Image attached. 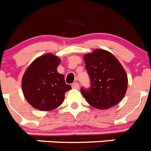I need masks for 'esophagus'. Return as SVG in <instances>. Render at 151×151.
Returning <instances> with one entry per match:
<instances>
[{"label":"esophagus","mask_w":151,"mask_h":151,"mask_svg":"<svg viewBox=\"0 0 151 151\" xmlns=\"http://www.w3.org/2000/svg\"><path fill=\"white\" fill-rule=\"evenodd\" d=\"M72 87L74 89H78L79 88V84H78V82H75V83H73V85H72Z\"/></svg>","instance_id":"esophagus-1"}]
</instances>
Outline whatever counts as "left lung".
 <instances>
[{
    "label": "left lung",
    "mask_w": 151,
    "mask_h": 151,
    "mask_svg": "<svg viewBox=\"0 0 151 151\" xmlns=\"http://www.w3.org/2000/svg\"><path fill=\"white\" fill-rule=\"evenodd\" d=\"M85 69L90 78L88 88L81 93L89 104L104 110L115 106L125 96L128 78L125 69L111 53L97 49L85 55Z\"/></svg>",
    "instance_id": "obj_1"
}]
</instances>
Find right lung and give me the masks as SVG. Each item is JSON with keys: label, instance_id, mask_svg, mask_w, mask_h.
I'll return each mask as SVG.
<instances>
[{"label": "right lung", "instance_id": "right-lung-1", "mask_svg": "<svg viewBox=\"0 0 151 151\" xmlns=\"http://www.w3.org/2000/svg\"><path fill=\"white\" fill-rule=\"evenodd\" d=\"M60 60L47 54L38 57L26 69L22 80V92L26 101L42 111L53 110L62 104L65 93L72 88L64 76L57 70Z\"/></svg>", "mask_w": 151, "mask_h": 151}]
</instances>
